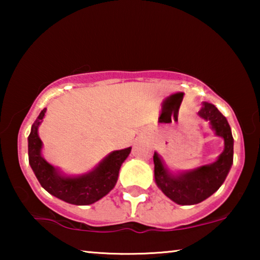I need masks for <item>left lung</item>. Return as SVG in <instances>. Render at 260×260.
<instances>
[{
    "instance_id": "1",
    "label": "left lung",
    "mask_w": 260,
    "mask_h": 260,
    "mask_svg": "<svg viewBox=\"0 0 260 260\" xmlns=\"http://www.w3.org/2000/svg\"><path fill=\"white\" fill-rule=\"evenodd\" d=\"M199 117L211 124L212 130L223 140V150L213 163L184 172H172L162 156L154 152L155 182L162 193L177 205L200 204L221 187L233 165V136L226 117L211 103L204 102Z\"/></svg>"
}]
</instances>
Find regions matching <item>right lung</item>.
Masks as SVG:
<instances>
[{
  "label": "right lung",
  "mask_w": 260,
  "mask_h": 260,
  "mask_svg": "<svg viewBox=\"0 0 260 260\" xmlns=\"http://www.w3.org/2000/svg\"><path fill=\"white\" fill-rule=\"evenodd\" d=\"M44 109L38 116L28 136V158L30 168L41 187L60 200L71 205L86 206L101 200L113 189L119 169L131 151V147L115 150L102 159L93 169L81 175H66L42 156V141L39 126L45 118Z\"/></svg>",
  "instance_id": "right-lung-1"
}]
</instances>
